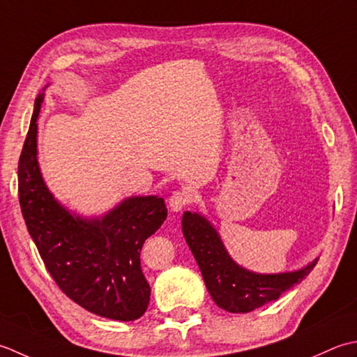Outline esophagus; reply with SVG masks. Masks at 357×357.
<instances>
[{
  "mask_svg": "<svg viewBox=\"0 0 357 357\" xmlns=\"http://www.w3.org/2000/svg\"><path fill=\"white\" fill-rule=\"evenodd\" d=\"M189 202H191V195L188 191H176L169 197V208L174 213H178V211L189 205Z\"/></svg>",
  "mask_w": 357,
  "mask_h": 357,
  "instance_id": "1",
  "label": "esophagus"
}]
</instances>
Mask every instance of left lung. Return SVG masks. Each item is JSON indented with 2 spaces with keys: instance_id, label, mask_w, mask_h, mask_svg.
Returning <instances> with one entry per match:
<instances>
[{
  "instance_id": "1",
  "label": "left lung",
  "mask_w": 357,
  "mask_h": 357,
  "mask_svg": "<svg viewBox=\"0 0 357 357\" xmlns=\"http://www.w3.org/2000/svg\"><path fill=\"white\" fill-rule=\"evenodd\" d=\"M181 229L211 297L217 307L229 312H250L278 301L285 291L307 278L319 260L314 259L297 271L257 274L231 259L219 232L202 214L186 211Z\"/></svg>"
}]
</instances>
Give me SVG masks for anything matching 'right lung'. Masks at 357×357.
<instances>
[{
	"mask_svg": "<svg viewBox=\"0 0 357 357\" xmlns=\"http://www.w3.org/2000/svg\"><path fill=\"white\" fill-rule=\"evenodd\" d=\"M35 100L31 126L18 162V197L29 234L47 271L70 301L93 314L135 321L146 311L151 287L140 265L143 243L168 215L157 195L129 197L105 215L83 219L50 194L36 158L40 109Z\"/></svg>",
	"mask_w": 357,
	"mask_h": 357,
	"instance_id": "1",
	"label": "right lung"
}]
</instances>
